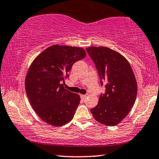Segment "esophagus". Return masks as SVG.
<instances>
[{
  "instance_id": "34e87169",
  "label": "esophagus",
  "mask_w": 159,
  "mask_h": 159,
  "mask_svg": "<svg viewBox=\"0 0 159 159\" xmlns=\"http://www.w3.org/2000/svg\"><path fill=\"white\" fill-rule=\"evenodd\" d=\"M80 98H81L82 99V100H86V95H80Z\"/></svg>"
}]
</instances>
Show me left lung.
Here are the masks:
<instances>
[{
	"mask_svg": "<svg viewBox=\"0 0 159 159\" xmlns=\"http://www.w3.org/2000/svg\"><path fill=\"white\" fill-rule=\"evenodd\" d=\"M87 53L98 70L106 92L91 111L97 121L108 126L117 125L129 114L137 95L134 71L125 57L107 47H89Z\"/></svg>",
	"mask_w": 159,
	"mask_h": 159,
	"instance_id": "left-lung-1",
	"label": "left lung"
}]
</instances>
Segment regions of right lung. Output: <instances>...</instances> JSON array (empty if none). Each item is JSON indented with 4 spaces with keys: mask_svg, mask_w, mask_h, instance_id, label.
Listing matches in <instances>:
<instances>
[{
    "mask_svg": "<svg viewBox=\"0 0 159 159\" xmlns=\"http://www.w3.org/2000/svg\"><path fill=\"white\" fill-rule=\"evenodd\" d=\"M86 57L79 47L53 45L40 53L25 77V91L35 113L53 126L73 119L80 103L79 95L64 89L62 81L76 61Z\"/></svg>",
    "mask_w": 159,
    "mask_h": 159,
    "instance_id": "obj_1",
    "label": "right lung"
}]
</instances>
